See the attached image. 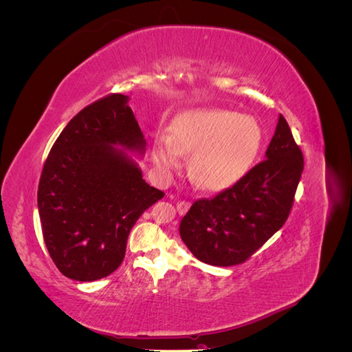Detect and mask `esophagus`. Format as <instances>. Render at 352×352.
I'll use <instances>...</instances> for the list:
<instances>
[{
	"label": "esophagus",
	"mask_w": 352,
	"mask_h": 352,
	"mask_svg": "<svg viewBox=\"0 0 352 352\" xmlns=\"http://www.w3.org/2000/svg\"><path fill=\"white\" fill-rule=\"evenodd\" d=\"M188 208H189V202H186V201H177L176 202V211L179 212V214H185Z\"/></svg>",
	"instance_id": "34e87169"
}]
</instances>
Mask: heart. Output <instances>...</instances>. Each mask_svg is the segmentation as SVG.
Returning <instances> with one entry per match:
<instances>
[{
    "label": "heart",
    "instance_id": "1",
    "mask_svg": "<svg viewBox=\"0 0 352 352\" xmlns=\"http://www.w3.org/2000/svg\"><path fill=\"white\" fill-rule=\"evenodd\" d=\"M263 144L261 126L248 114L229 110H188L170 124L168 140L154 145V162L176 168L182 154H192L189 175L208 190L225 189L248 172Z\"/></svg>",
    "mask_w": 352,
    "mask_h": 352
}]
</instances>
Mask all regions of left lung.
<instances>
[{
  "instance_id": "left-lung-1",
  "label": "left lung",
  "mask_w": 352,
  "mask_h": 352,
  "mask_svg": "<svg viewBox=\"0 0 352 352\" xmlns=\"http://www.w3.org/2000/svg\"><path fill=\"white\" fill-rule=\"evenodd\" d=\"M302 168V153L279 114L264 162L216 197L195 201L180 220V238L202 263H243L283 226Z\"/></svg>"
}]
</instances>
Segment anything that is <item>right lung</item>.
I'll list each match as a JSON object with an SVG mask.
<instances>
[{
    "instance_id": "obj_1",
    "label": "right lung",
    "mask_w": 352,
    "mask_h": 352,
    "mask_svg": "<svg viewBox=\"0 0 352 352\" xmlns=\"http://www.w3.org/2000/svg\"><path fill=\"white\" fill-rule=\"evenodd\" d=\"M145 146L129 97L122 94L85 107L52 145L38 211L47 250L66 278L94 282L111 274L136 220L164 197L145 182L130 155L142 158Z\"/></svg>"
}]
</instances>
